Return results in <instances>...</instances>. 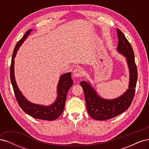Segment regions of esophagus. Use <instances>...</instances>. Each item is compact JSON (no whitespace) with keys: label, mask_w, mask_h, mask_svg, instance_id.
Instances as JSON below:
<instances>
[{"label":"esophagus","mask_w":149,"mask_h":149,"mask_svg":"<svg viewBox=\"0 0 149 149\" xmlns=\"http://www.w3.org/2000/svg\"><path fill=\"white\" fill-rule=\"evenodd\" d=\"M73 76L76 78H80V77H82L83 76V70L80 68H76L74 70L73 72Z\"/></svg>","instance_id":"obj_1"}]
</instances>
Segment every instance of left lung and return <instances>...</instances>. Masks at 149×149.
<instances>
[{
	"label": "left lung",
	"mask_w": 149,
	"mask_h": 149,
	"mask_svg": "<svg viewBox=\"0 0 149 149\" xmlns=\"http://www.w3.org/2000/svg\"><path fill=\"white\" fill-rule=\"evenodd\" d=\"M118 36V50L126 57L130 72L129 89L123 95L112 100L102 99L87 82L80 83L83 89L86 108L89 116L98 120L113 118L127 110L134 99L137 80V69L131 45L120 30H117Z\"/></svg>",
	"instance_id": "obj_1"
}]
</instances>
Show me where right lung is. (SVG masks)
I'll use <instances>...</instances> for the list:
<instances>
[{
  "label": "right lung",
  "mask_w": 149,
  "mask_h": 149,
  "mask_svg": "<svg viewBox=\"0 0 149 149\" xmlns=\"http://www.w3.org/2000/svg\"><path fill=\"white\" fill-rule=\"evenodd\" d=\"M31 30H29L24 35L15 47L13 49V55L12 57L10 75V81L12 84V87L14 91L17 101L20 107L22 108L25 113L30 115L35 119L47 120H53L59 118L62 114L65 108V102L66 100L67 93L68 90L73 84V81L71 79V73H67L61 76L59 83L58 84L57 93L58 97L56 101L53 104L49 106H44L41 105L35 104L31 103L26 100L25 97L22 95L17 87V85L14 76V58L15 57L17 50L20 46L24 42L26 38L28 37Z\"/></svg>",
  "instance_id": "obj_1"
}]
</instances>
